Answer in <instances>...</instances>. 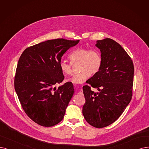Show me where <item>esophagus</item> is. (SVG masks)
Here are the masks:
<instances>
[{
  "mask_svg": "<svg viewBox=\"0 0 149 149\" xmlns=\"http://www.w3.org/2000/svg\"><path fill=\"white\" fill-rule=\"evenodd\" d=\"M79 94H82V88L81 89H80V90H79Z\"/></svg>",
  "mask_w": 149,
  "mask_h": 149,
  "instance_id": "obj_1",
  "label": "esophagus"
}]
</instances>
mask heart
Returning <instances> with one entry per match:
<instances>
[{
    "instance_id": "obj_1",
    "label": "heart",
    "mask_w": 149,
    "mask_h": 149,
    "mask_svg": "<svg viewBox=\"0 0 149 149\" xmlns=\"http://www.w3.org/2000/svg\"><path fill=\"white\" fill-rule=\"evenodd\" d=\"M69 58L72 63L80 62L81 72L74 74L68 79L73 84H81L84 83L92 74H96L100 70L102 65V58L98 51L90 50L84 47L78 48L71 53ZM62 72L66 75L72 73V65L65 61L59 64Z\"/></svg>"
}]
</instances>
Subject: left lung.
I'll return each instance as SVG.
<instances>
[{
  "mask_svg": "<svg viewBox=\"0 0 149 149\" xmlns=\"http://www.w3.org/2000/svg\"><path fill=\"white\" fill-rule=\"evenodd\" d=\"M102 65L87 83L99 92L83 87L86 103L82 114L86 120L95 128H103L117 120L132 97L134 65L127 52L111 38L97 40Z\"/></svg>",
  "mask_w": 149,
  "mask_h": 149,
  "instance_id": "8db88e82",
  "label": "left lung"
}]
</instances>
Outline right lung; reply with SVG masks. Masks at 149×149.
I'll list each match as a JSON object with an SVG mask.
<instances>
[{"mask_svg": "<svg viewBox=\"0 0 149 149\" xmlns=\"http://www.w3.org/2000/svg\"><path fill=\"white\" fill-rule=\"evenodd\" d=\"M79 40H46L26 48L16 71L15 88L26 114L40 125L48 127L62 120L74 93L72 82L58 88L64 79L59 64L62 56Z\"/></svg>", "mask_w": 149, "mask_h": 149, "instance_id": "right-lung-1", "label": "right lung"}]
</instances>
